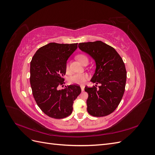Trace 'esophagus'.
<instances>
[{
	"mask_svg": "<svg viewBox=\"0 0 155 155\" xmlns=\"http://www.w3.org/2000/svg\"><path fill=\"white\" fill-rule=\"evenodd\" d=\"M84 88H85V87H84L83 85H81V91H84Z\"/></svg>",
	"mask_w": 155,
	"mask_h": 155,
	"instance_id": "1",
	"label": "esophagus"
}]
</instances>
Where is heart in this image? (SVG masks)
Wrapping results in <instances>:
<instances>
[{"label":"heart","instance_id":"1","mask_svg":"<svg viewBox=\"0 0 155 155\" xmlns=\"http://www.w3.org/2000/svg\"><path fill=\"white\" fill-rule=\"evenodd\" d=\"M77 59L80 61L82 64H83L85 61H88V57L83 54H79L77 55ZM68 64L66 65V70L68 72ZM88 74L87 73H81V74H75L69 78V81L70 83L79 84V85H82L85 83L86 81L88 79Z\"/></svg>","mask_w":155,"mask_h":155}]
</instances>
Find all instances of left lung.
<instances>
[{"mask_svg": "<svg viewBox=\"0 0 155 155\" xmlns=\"http://www.w3.org/2000/svg\"><path fill=\"white\" fill-rule=\"evenodd\" d=\"M82 51L95 60L96 68L91 81L100 84L86 86L88 93L87 111L93 116H105L113 112L120 104L125 92L127 72L124 61L112 46L101 41L80 43Z\"/></svg>", "mask_w": 155, "mask_h": 155, "instance_id": "8db88e82", "label": "left lung"}]
</instances>
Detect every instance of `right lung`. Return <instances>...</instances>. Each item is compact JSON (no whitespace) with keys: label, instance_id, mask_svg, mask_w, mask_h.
<instances>
[{"label":"right lung","instance_id":"right-lung-1","mask_svg":"<svg viewBox=\"0 0 155 155\" xmlns=\"http://www.w3.org/2000/svg\"><path fill=\"white\" fill-rule=\"evenodd\" d=\"M78 48V43H50L42 46L30 63V81L37 105L45 114L55 119L66 118L72 114L74 101L80 94L78 85L63 87L67 61Z\"/></svg>","mask_w":155,"mask_h":155}]
</instances>
